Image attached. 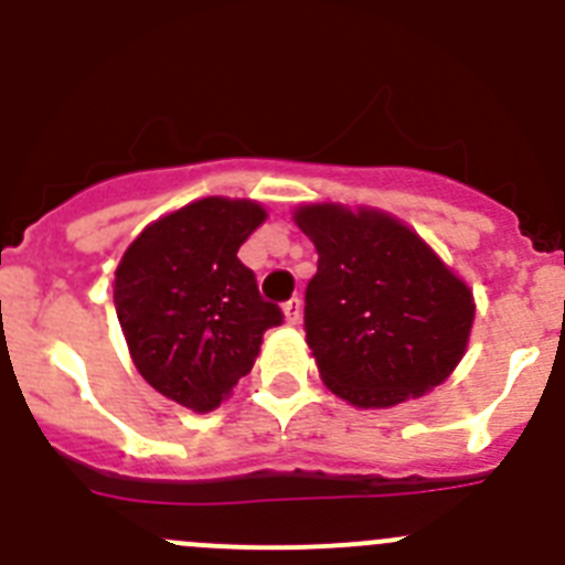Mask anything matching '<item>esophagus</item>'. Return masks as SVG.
Returning a JSON list of instances; mask_svg holds the SVG:
<instances>
[{
  "label": "esophagus",
  "instance_id": "1",
  "mask_svg": "<svg viewBox=\"0 0 565 565\" xmlns=\"http://www.w3.org/2000/svg\"><path fill=\"white\" fill-rule=\"evenodd\" d=\"M300 315H303V303H300V298L295 295V298H289L287 303H284V318H287V323H300Z\"/></svg>",
  "mask_w": 565,
  "mask_h": 565
}]
</instances>
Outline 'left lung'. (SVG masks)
Wrapping results in <instances>:
<instances>
[{
	"label": "left lung",
	"instance_id": "obj_1",
	"mask_svg": "<svg viewBox=\"0 0 565 565\" xmlns=\"http://www.w3.org/2000/svg\"><path fill=\"white\" fill-rule=\"evenodd\" d=\"M295 223L318 247L303 331L331 393L393 407L455 371L471 334V289L418 234L329 203L303 205Z\"/></svg>",
	"mask_w": 565,
	"mask_h": 565
}]
</instances>
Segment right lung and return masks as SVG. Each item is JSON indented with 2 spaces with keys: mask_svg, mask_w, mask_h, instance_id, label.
Masks as SVG:
<instances>
[{
  "mask_svg": "<svg viewBox=\"0 0 565 565\" xmlns=\"http://www.w3.org/2000/svg\"><path fill=\"white\" fill-rule=\"evenodd\" d=\"M265 223L250 200L205 198L147 225L116 267L114 307L147 384L198 413L247 376L262 334L284 312L236 258Z\"/></svg>",
  "mask_w": 565,
  "mask_h": 565,
  "instance_id": "1",
  "label": "right lung"
}]
</instances>
